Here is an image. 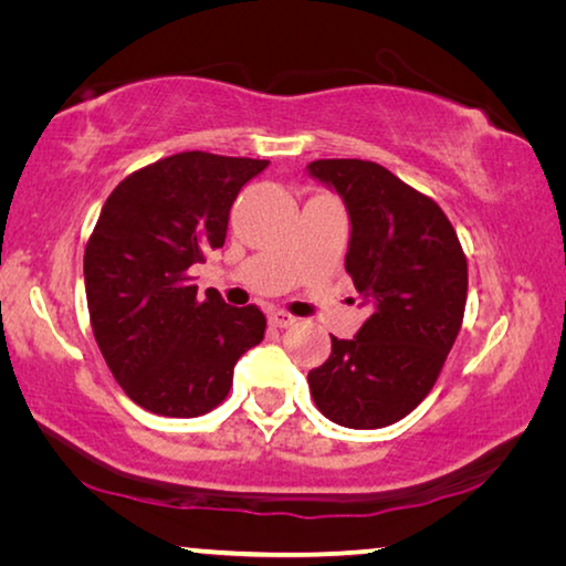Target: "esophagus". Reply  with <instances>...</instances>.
Wrapping results in <instances>:
<instances>
[{
  "mask_svg": "<svg viewBox=\"0 0 566 566\" xmlns=\"http://www.w3.org/2000/svg\"><path fill=\"white\" fill-rule=\"evenodd\" d=\"M296 322V317H292V314H286V312H270V324L272 327H276V329H286V327H292V324Z\"/></svg>",
  "mask_w": 566,
  "mask_h": 566,
  "instance_id": "1",
  "label": "esophagus"
}]
</instances>
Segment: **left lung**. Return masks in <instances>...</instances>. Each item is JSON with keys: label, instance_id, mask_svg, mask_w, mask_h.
Masks as SVG:
<instances>
[{"label": "left lung", "instance_id": "8db88e82", "mask_svg": "<svg viewBox=\"0 0 566 566\" xmlns=\"http://www.w3.org/2000/svg\"><path fill=\"white\" fill-rule=\"evenodd\" d=\"M310 177L349 212L344 266L369 317L357 337H332L310 391L334 424L379 429L405 419L434 387L467 304V256L434 199L364 159H317Z\"/></svg>", "mask_w": 566, "mask_h": 566}]
</instances>
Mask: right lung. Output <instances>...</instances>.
<instances>
[{
  "label": "right lung",
  "instance_id": "1",
  "mask_svg": "<svg viewBox=\"0 0 566 566\" xmlns=\"http://www.w3.org/2000/svg\"><path fill=\"white\" fill-rule=\"evenodd\" d=\"M266 159L181 151L114 187L84 249L94 339L132 401L161 417L222 405L234 364L264 339L260 306L197 296L191 266L224 244L229 209Z\"/></svg>",
  "mask_w": 566,
  "mask_h": 566
}]
</instances>
